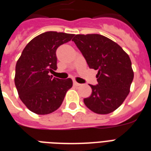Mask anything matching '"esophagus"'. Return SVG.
Returning <instances> with one entry per match:
<instances>
[{"instance_id": "34e87169", "label": "esophagus", "mask_w": 151, "mask_h": 151, "mask_svg": "<svg viewBox=\"0 0 151 151\" xmlns=\"http://www.w3.org/2000/svg\"><path fill=\"white\" fill-rule=\"evenodd\" d=\"M73 85H75V86H80L81 84L78 83V82H77V81H73Z\"/></svg>"}]
</instances>
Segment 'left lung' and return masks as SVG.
Masks as SVG:
<instances>
[{
  "label": "left lung",
  "instance_id": "1",
  "mask_svg": "<svg viewBox=\"0 0 151 151\" xmlns=\"http://www.w3.org/2000/svg\"><path fill=\"white\" fill-rule=\"evenodd\" d=\"M72 41L89 68L98 70V84L90 85L92 92L84 99L85 106L99 114L114 111L126 99L133 81L129 55L114 41L100 34H78Z\"/></svg>",
  "mask_w": 151,
  "mask_h": 151
}]
</instances>
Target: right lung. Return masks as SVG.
I'll use <instances>...</instances> for the list:
<instances>
[{"label":"right lung","mask_w":151,"mask_h":151,"mask_svg":"<svg viewBox=\"0 0 151 151\" xmlns=\"http://www.w3.org/2000/svg\"><path fill=\"white\" fill-rule=\"evenodd\" d=\"M74 34L48 31L32 39L15 66V85L20 99L30 111L48 114L61 106L73 85L70 78L62 80L49 73L57 69V48Z\"/></svg>","instance_id":"right-lung-1"}]
</instances>
